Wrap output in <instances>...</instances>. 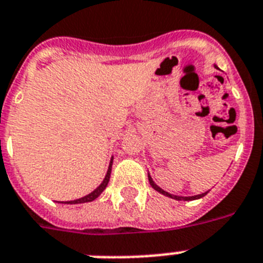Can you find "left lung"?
<instances>
[{
	"label": "left lung",
	"instance_id": "obj_1",
	"mask_svg": "<svg viewBox=\"0 0 263 263\" xmlns=\"http://www.w3.org/2000/svg\"><path fill=\"white\" fill-rule=\"evenodd\" d=\"M215 67H216V69H217V66H215ZM148 181H150V185L154 187V189H155V191L159 192V193L163 194V196H167V197H170V198H174V200H177V201H182V200H183V201H192V200H197V198L204 197V196H205V194L209 192V191H208V192H205V193L197 194V196H187V197H183V196H176V194L168 193V192L163 191L162 187L158 186L157 183H155V182H154V181H153V178H151L150 173H148Z\"/></svg>",
	"mask_w": 263,
	"mask_h": 263
}]
</instances>
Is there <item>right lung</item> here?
Returning <instances> with one entry per match:
<instances>
[{
    "mask_svg": "<svg viewBox=\"0 0 263 263\" xmlns=\"http://www.w3.org/2000/svg\"><path fill=\"white\" fill-rule=\"evenodd\" d=\"M112 163H113V157L110 158V162H109V166H108V172H106L105 174V178L102 180V182L100 183V185H98V186L96 187L95 191L91 192V193L86 194V196H83V197L81 198H77V200H72V201H59V202H62V204H83V202H90L93 201V200H96V198H97L102 192L105 191L106 185H108V182H109L110 172H112Z\"/></svg>",
    "mask_w": 263,
    "mask_h": 263,
    "instance_id": "right-lung-1",
    "label": "right lung"
}]
</instances>
